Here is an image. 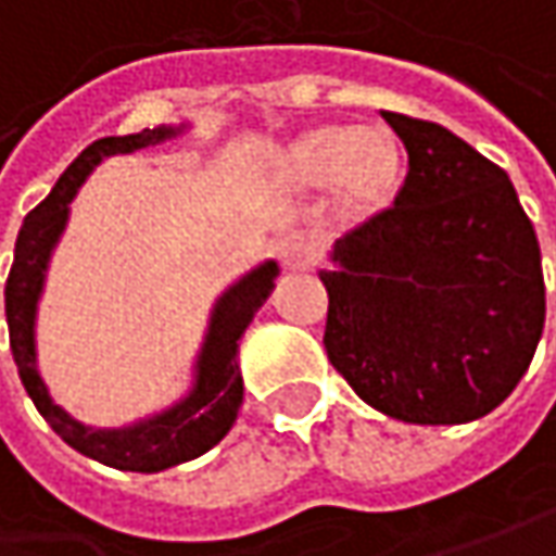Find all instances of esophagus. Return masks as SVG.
Segmentation results:
<instances>
[{"label":"esophagus","mask_w":556,"mask_h":556,"mask_svg":"<svg viewBox=\"0 0 556 556\" xmlns=\"http://www.w3.org/2000/svg\"><path fill=\"white\" fill-rule=\"evenodd\" d=\"M277 257L286 270H311L317 264V248L308 236L292 232V236H282L277 242Z\"/></svg>","instance_id":"obj_1"}]
</instances>
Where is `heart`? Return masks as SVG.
<instances>
[{
    "instance_id": "heart-1",
    "label": "heart",
    "mask_w": 556,
    "mask_h": 556,
    "mask_svg": "<svg viewBox=\"0 0 556 556\" xmlns=\"http://www.w3.org/2000/svg\"><path fill=\"white\" fill-rule=\"evenodd\" d=\"M286 163L292 179L302 185L333 181L337 211L349 223L377 219L400 191V148L380 128H314L289 148Z\"/></svg>"
}]
</instances>
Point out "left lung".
Here are the masks:
<instances>
[{"instance_id": "obj_1", "label": "left lung", "mask_w": 556, "mask_h": 556, "mask_svg": "<svg viewBox=\"0 0 556 556\" xmlns=\"http://www.w3.org/2000/svg\"><path fill=\"white\" fill-rule=\"evenodd\" d=\"M408 153L377 219L333 248L324 349L377 412L408 425L488 415L529 371L544 330L532 219L506 173L438 122L380 113Z\"/></svg>"}]
</instances>
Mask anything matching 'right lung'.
Masks as SVG:
<instances>
[{
  "mask_svg": "<svg viewBox=\"0 0 556 556\" xmlns=\"http://www.w3.org/2000/svg\"><path fill=\"white\" fill-rule=\"evenodd\" d=\"M176 128H144L125 138H100L78 153V160L59 176L50 194L24 216L15 242V261L5 279V320H9V343L15 355L17 375L34 400L37 412L50 421V428L78 453L125 472H163L188 459H198L211 446L223 441L242 406V375H239V340L248 330L254 311L261 308L274 289L277 264H264L251 270L242 282H236L213 308L211 330L198 358V380L188 400L166 408L163 415L141 421L122 431H93L78 425L68 412L55 406L47 393V383L37 375V352H34V314L43 289V274L50 251L68 219V201L75 198L78 185L87 173L113 153L150 148L156 141L173 138Z\"/></svg>",
  "mask_w": 556,
  "mask_h": 556,
  "instance_id": "1",
  "label": "right lung"
}]
</instances>
